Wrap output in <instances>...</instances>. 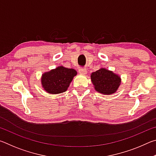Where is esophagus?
Wrapping results in <instances>:
<instances>
[{
    "label": "esophagus",
    "mask_w": 156,
    "mask_h": 156,
    "mask_svg": "<svg viewBox=\"0 0 156 156\" xmlns=\"http://www.w3.org/2000/svg\"><path fill=\"white\" fill-rule=\"evenodd\" d=\"M79 73L82 75H84L87 73V70L84 69H79Z\"/></svg>",
    "instance_id": "1"
}]
</instances>
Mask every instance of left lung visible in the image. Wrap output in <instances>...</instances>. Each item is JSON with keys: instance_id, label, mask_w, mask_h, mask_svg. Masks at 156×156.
<instances>
[{"instance_id": "obj_1", "label": "left lung", "mask_w": 156, "mask_h": 156, "mask_svg": "<svg viewBox=\"0 0 156 156\" xmlns=\"http://www.w3.org/2000/svg\"><path fill=\"white\" fill-rule=\"evenodd\" d=\"M91 79L96 91L105 95L115 93L121 83L119 76L105 68L92 73Z\"/></svg>"}]
</instances>
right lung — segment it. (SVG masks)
<instances>
[{"instance_id":"1","label":"right lung","mask_w":156,"mask_h":156,"mask_svg":"<svg viewBox=\"0 0 156 156\" xmlns=\"http://www.w3.org/2000/svg\"><path fill=\"white\" fill-rule=\"evenodd\" d=\"M76 75L77 72L73 69L60 66L43 73L41 78L42 86L49 94L62 93L67 90L73 78Z\"/></svg>"}]
</instances>
